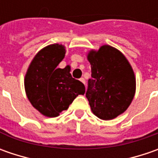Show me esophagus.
Returning <instances> with one entry per match:
<instances>
[{"mask_svg": "<svg viewBox=\"0 0 158 158\" xmlns=\"http://www.w3.org/2000/svg\"><path fill=\"white\" fill-rule=\"evenodd\" d=\"M80 81H81V82H82V83L85 85V80H84V78H81V79H80Z\"/></svg>", "mask_w": 158, "mask_h": 158, "instance_id": "esophagus-1", "label": "esophagus"}]
</instances>
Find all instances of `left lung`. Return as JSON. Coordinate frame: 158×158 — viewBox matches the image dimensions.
I'll use <instances>...</instances> for the list:
<instances>
[{"mask_svg": "<svg viewBox=\"0 0 158 158\" xmlns=\"http://www.w3.org/2000/svg\"><path fill=\"white\" fill-rule=\"evenodd\" d=\"M91 78L86 98L91 111L104 120L116 118L130 106L135 93V77L124 55L111 46L88 53Z\"/></svg>", "mask_w": 158, "mask_h": 158, "instance_id": "obj_1", "label": "left lung"}]
</instances>
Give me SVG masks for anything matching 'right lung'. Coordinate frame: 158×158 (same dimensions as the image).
<instances>
[{
  "label": "right lung",
  "instance_id": "obj_1",
  "mask_svg": "<svg viewBox=\"0 0 158 158\" xmlns=\"http://www.w3.org/2000/svg\"><path fill=\"white\" fill-rule=\"evenodd\" d=\"M65 53L62 45L46 46L35 55L25 75L24 88L28 99L46 117H57L78 95L85 93L83 83L71 76L69 66L57 68Z\"/></svg>",
  "mask_w": 158,
  "mask_h": 158
}]
</instances>
